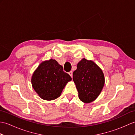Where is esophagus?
<instances>
[{"label": "esophagus", "mask_w": 135, "mask_h": 135, "mask_svg": "<svg viewBox=\"0 0 135 135\" xmlns=\"http://www.w3.org/2000/svg\"><path fill=\"white\" fill-rule=\"evenodd\" d=\"M68 74H69V75L71 76V78H73V71H70L69 73H68Z\"/></svg>", "instance_id": "34e87169"}]
</instances>
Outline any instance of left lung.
<instances>
[{
	"label": "left lung",
	"instance_id": "obj_1",
	"mask_svg": "<svg viewBox=\"0 0 135 135\" xmlns=\"http://www.w3.org/2000/svg\"><path fill=\"white\" fill-rule=\"evenodd\" d=\"M73 81L78 91L79 99L89 103L99 96L104 85L102 70L91 60L83 59L73 73Z\"/></svg>",
	"mask_w": 135,
	"mask_h": 135
}]
</instances>
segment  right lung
Instances as JSON below:
<instances>
[{
  "label": "right lung",
  "instance_id": "add662e5",
  "mask_svg": "<svg viewBox=\"0 0 135 135\" xmlns=\"http://www.w3.org/2000/svg\"><path fill=\"white\" fill-rule=\"evenodd\" d=\"M71 77L63 71V67L55 60L42 62L32 76V87L42 99L54 100L60 96L62 90Z\"/></svg>",
  "mask_w": 135,
  "mask_h": 135
}]
</instances>
